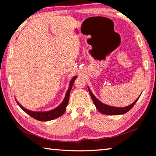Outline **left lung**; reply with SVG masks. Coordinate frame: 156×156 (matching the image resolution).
Masks as SVG:
<instances>
[{"label": "left lung", "mask_w": 156, "mask_h": 156, "mask_svg": "<svg viewBox=\"0 0 156 156\" xmlns=\"http://www.w3.org/2000/svg\"><path fill=\"white\" fill-rule=\"evenodd\" d=\"M88 90H89V94H90V96L91 97L92 100H93L94 103L95 105H96L98 110L100 112H101L102 114H106V115H120V114H123V113L128 112L134 106V105L136 104V102L138 101V98H140V96L138 97V98H137L135 101L133 102V103L130 105H129L127 107H115L109 106V105H105L102 103V102H100V100H98L96 98V96L92 94V92L91 91L90 89L89 88V87H88Z\"/></svg>", "instance_id": "8db88e82"}]
</instances>
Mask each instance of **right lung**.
Returning <instances> with one entry per match:
<instances>
[{
  "mask_svg": "<svg viewBox=\"0 0 156 156\" xmlns=\"http://www.w3.org/2000/svg\"><path fill=\"white\" fill-rule=\"evenodd\" d=\"M77 78L76 76H74L72 80H71L69 87L66 93V95L65 96V98L62 102V103L60 104L58 107H57L55 109H52L51 111H48V112H32V111L28 110L25 108L23 107L22 105H20L19 102L16 100L17 104L19 105L20 107L22 109L25 113H27L28 115L31 116L33 118L36 120H40V121H49L54 119H56L57 118H59L60 116L62 115L63 113H65L66 111V107H67L69 102V98L70 91L72 90V85L73 84V82L76 80V78Z\"/></svg>",
  "mask_w": 156,
  "mask_h": 156,
  "instance_id": "right-lung-1",
  "label": "right lung"
}]
</instances>
